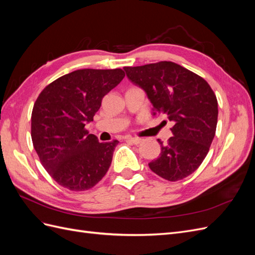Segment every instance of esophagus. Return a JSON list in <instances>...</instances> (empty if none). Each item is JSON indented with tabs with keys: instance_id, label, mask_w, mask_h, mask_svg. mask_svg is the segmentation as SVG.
<instances>
[{
	"instance_id": "34e87169",
	"label": "esophagus",
	"mask_w": 255,
	"mask_h": 255,
	"mask_svg": "<svg viewBox=\"0 0 255 255\" xmlns=\"http://www.w3.org/2000/svg\"><path fill=\"white\" fill-rule=\"evenodd\" d=\"M128 140L130 142H133L134 144H139L142 141V138H139V137H129Z\"/></svg>"
}]
</instances>
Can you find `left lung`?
<instances>
[{
	"label": "left lung",
	"mask_w": 255,
	"mask_h": 255,
	"mask_svg": "<svg viewBox=\"0 0 255 255\" xmlns=\"http://www.w3.org/2000/svg\"><path fill=\"white\" fill-rule=\"evenodd\" d=\"M128 80L144 90L153 115L164 114L174 125L151 170L175 182L195 172L207 155L218 119L217 99L201 76L172 61L125 67Z\"/></svg>",
	"instance_id": "8db88e82"
}]
</instances>
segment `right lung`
<instances>
[{
  "mask_svg": "<svg viewBox=\"0 0 255 255\" xmlns=\"http://www.w3.org/2000/svg\"><path fill=\"white\" fill-rule=\"evenodd\" d=\"M125 75L121 69H81L52 82L37 98L33 144L45 170L61 186L90 189L109 170L119 141L100 142L85 126Z\"/></svg>",
  "mask_w": 255,
  "mask_h": 255,
  "instance_id": "obj_1",
  "label": "right lung"
}]
</instances>
